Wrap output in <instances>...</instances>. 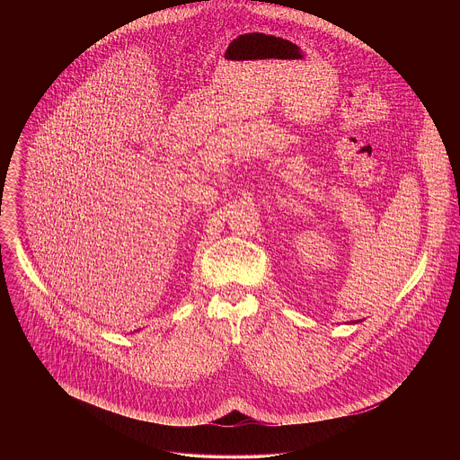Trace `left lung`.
<instances>
[{"mask_svg": "<svg viewBox=\"0 0 460 460\" xmlns=\"http://www.w3.org/2000/svg\"><path fill=\"white\" fill-rule=\"evenodd\" d=\"M356 323H361V321H354V324H356Z\"/></svg>", "mask_w": 460, "mask_h": 460, "instance_id": "8db88e82", "label": "left lung"}]
</instances>
